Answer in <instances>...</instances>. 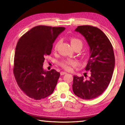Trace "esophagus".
Returning <instances> with one entry per match:
<instances>
[{"mask_svg": "<svg viewBox=\"0 0 125 125\" xmlns=\"http://www.w3.org/2000/svg\"><path fill=\"white\" fill-rule=\"evenodd\" d=\"M61 75H64V74H66L67 73L65 72H61L60 73Z\"/></svg>", "mask_w": 125, "mask_h": 125, "instance_id": "obj_1", "label": "esophagus"}]
</instances>
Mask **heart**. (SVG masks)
<instances>
[{"mask_svg":"<svg viewBox=\"0 0 125 125\" xmlns=\"http://www.w3.org/2000/svg\"><path fill=\"white\" fill-rule=\"evenodd\" d=\"M59 43H60V42H57V43H56L54 48L55 50L57 49L58 46L59 45ZM71 43L72 46L73 48H74L76 46H80L82 47V46H83V43H82L81 40L77 39V38H72V39L71 40ZM76 65V62L74 61L71 60H64L60 63L61 66L63 68L66 69V70L68 71L70 70L72 66H74V65Z\"/></svg>","mask_w":125,"mask_h":125,"instance_id":"obj_1","label":"heart"}]
</instances>
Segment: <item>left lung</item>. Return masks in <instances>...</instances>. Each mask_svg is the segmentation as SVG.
<instances>
[{"label":"left lung","instance_id":"left-lung-1","mask_svg":"<svg viewBox=\"0 0 125 125\" xmlns=\"http://www.w3.org/2000/svg\"><path fill=\"white\" fill-rule=\"evenodd\" d=\"M75 31L85 37L90 47V57L85 68L89 77L85 79L83 76L74 75L73 91L79 98L90 100L102 94L111 81L115 62L113 47L98 27L83 25L78 26Z\"/></svg>","mask_w":125,"mask_h":125}]
</instances>
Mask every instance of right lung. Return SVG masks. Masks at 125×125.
Wrapping results in <instances>:
<instances>
[{
    "label": "right lung",
    "mask_w": 125,
    "mask_h": 125,
    "mask_svg": "<svg viewBox=\"0 0 125 125\" xmlns=\"http://www.w3.org/2000/svg\"><path fill=\"white\" fill-rule=\"evenodd\" d=\"M64 27L39 25L23 35L17 43L13 72L21 90L35 100L52 94L60 73L43 68L45 57L51 53L53 43Z\"/></svg>",
    "instance_id": "right-lung-1"
}]
</instances>
